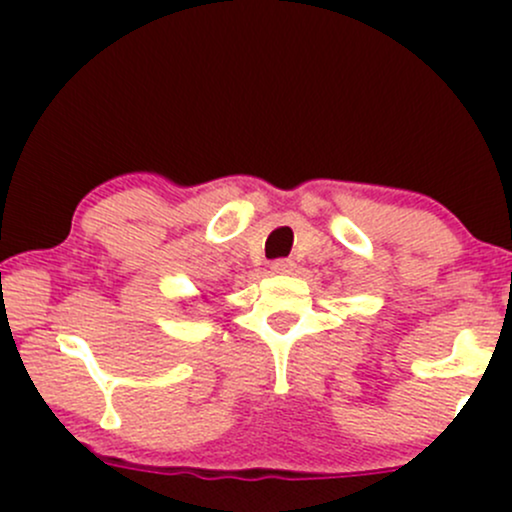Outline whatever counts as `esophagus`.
<instances>
[{"label": "esophagus", "instance_id": "34e87169", "mask_svg": "<svg viewBox=\"0 0 512 512\" xmlns=\"http://www.w3.org/2000/svg\"><path fill=\"white\" fill-rule=\"evenodd\" d=\"M272 269L274 274H291L293 272V262L291 260H274L272 262Z\"/></svg>", "mask_w": 512, "mask_h": 512}]
</instances>
